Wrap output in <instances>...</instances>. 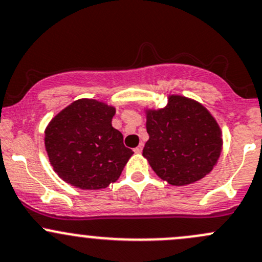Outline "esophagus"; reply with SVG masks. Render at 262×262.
I'll return each instance as SVG.
<instances>
[{
  "instance_id": "obj_1",
  "label": "esophagus",
  "mask_w": 262,
  "mask_h": 262,
  "mask_svg": "<svg viewBox=\"0 0 262 262\" xmlns=\"http://www.w3.org/2000/svg\"><path fill=\"white\" fill-rule=\"evenodd\" d=\"M142 149H144V145H142V144H140L139 146H137V147H135L134 151H135V152H136V154H140V152H142Z\"/></svg>"
}]
</instances>
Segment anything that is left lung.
<instances>
[{"instance_id":"1","label":"left lung","mask_w":262,"mask_h":262,"mask_svg":"<svg viewBox=\"0 0 262 262\" xmlns=\"http://www.w3.org/2000/svg\"><path fill=\"white\" fill-rule=\"evenodd\" d=\"M145 113L149 140L142 155L159 178L180 187L212 171L222 151V131L203 104L171 94L164 108Z\"/></svg>"}]
</instances>
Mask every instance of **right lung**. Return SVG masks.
Wrapping results in <instances>:
<instances>
[{
	"label": "right lung",
	"mask_w": 262,
	"mask_h": 262,
	"mask_svg": "<svg viewBox=\"0 0 262 262\" xmlns=\"http://www.w3.org/2000/svg\"><path fill=\"white\" fill-rule=\"evenodd\" d=\"M113 106L82 98L61 110L45 128V149L54 171L75 188L103 189L120 178L134 151L112 127Z\"/></svg>",
	"instance_id": "1"
}]
</instances>
